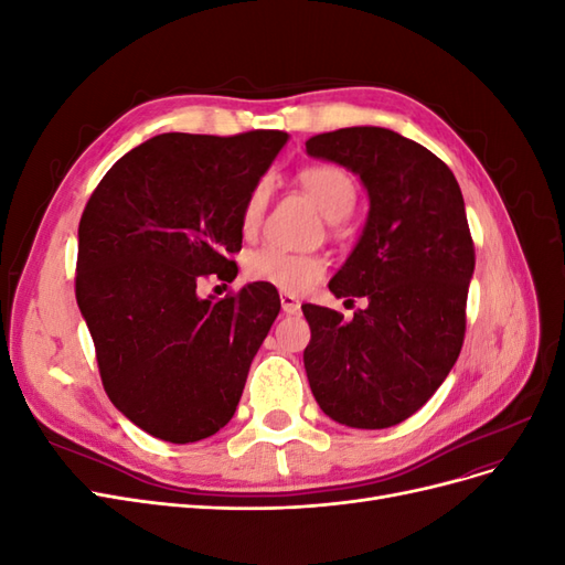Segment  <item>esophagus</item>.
Here are the masks:
<instances>
[{
	"mask_svg": "<svg viewBox=\"0 0 565 565\" xmlns=\"http://www.w3.org/2000/svg\"><path fill=\"white\" fill-rule=\"evenodd\" d=\"M280 303H282V311L287 316H295L301 309V301L295 295H280Z\"/></svg>",
	"mask_w": 565,
	"mask_h": 565,
	"instance_id": "esophagus-1",
	"label": "esophagus"
}]
</instances>
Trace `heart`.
<instances>
[{
	"instance_id": "1",
	"label": "heart",
	"mask_w": 565,
	"mask_h": 565,
	"mask_svg": "<svg viewBox=\"0 0 565 565\" xmlns=\"http://www.w3.org/2000/svg\"><path fill=\"white\" fill-rule=\"evenodd\" d=\"M299 183L309 198L316 202V207L328 221L347 218L355 202V185L351 177L334 164H313L299 172ZM268 202V183L259 181L249 193L243 207V231L252 233L264 216ZM245 273L254 282H264L276 287L285 295H303L322 280L324 262L313 254L287 252L276 245H266L247 254Z\"/></svg>"
}]
</instances>
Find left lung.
<instances>
[{
    "instance_id": "obj_1",
    "label": "left lung",
    "mask_w": 565,
    "mask_h": 565,
    "mask_svg": "<svg viewBox=\"0 0 565 565\" xmlns=\"http://www.w3.org/2000/svg\"><path fill=\"white\" fill-rule=\"evenodd\" d=\"M306 152L361 177L370 210L334 278L365 297L353 320L306 303L303 367L320 409L351 429H388L429 401L461 351L473 243L448 164L384 127L318 134Z\"/></svg>"
}]
</instances>
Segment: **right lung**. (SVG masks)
Listing matches in <instances>:
<instances>
[{"label":"right lung","mask_w":565,"mask_h":565,"mask_svg":"<svg viewBox=\"0 0 565 565\" xmlns=\"http://www.w3.org/2000/svg\"><path fill=\"white\" fill-rule=\"evenodd\" d=\"M289 136L160 134L119 158L79 218L75 295L113 405L146 434L195 443L231 422L280 311L276 287L202 299L243 247V207Z\"/></svg>","instance_id":"obj_1"}]
</instances>
